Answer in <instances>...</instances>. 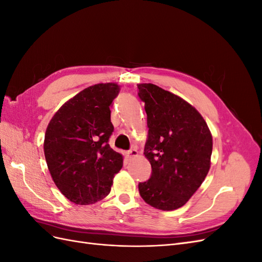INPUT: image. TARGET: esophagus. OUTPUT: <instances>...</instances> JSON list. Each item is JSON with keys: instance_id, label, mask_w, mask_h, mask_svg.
<instances>
[{"instance_id": "1", "label": "esophagus", "mask_w": 262, "mask_h": 262, "mask_svg": "<svg viewBox=\"0 0 262 262\" xmlns=\"http://www.w3.org/2000/svg\"><path fill=\"white\" fill-rule=\"evenodd\" d=\"M138 155H139V153H138V150L136 148H132V149L128 150V152H125V157L129 158V160H131V158L137 157Z\"/></svg>"}]
</instances>
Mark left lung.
Masks as SVG:
<instances>
[{
  "instance_id": "obj_1",
  "label": "left lung",
  "mask_w": 262,
  "mask_h": 262,
  "mask_svg": "<svg viewBox=\"0 0 262 262\" xmlns=\"http://www.w3.org/2000/svg\"><path fill=\"white\" fill-rule=\"evenodd\" d=\"M148 134L144 155L152 166L139 191L147 204L163 211L181 208L207 177L212 134L198 110L177 95L154 84H139Z\"/></svg>"
}]
</instances>
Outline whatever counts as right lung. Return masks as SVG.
Segmentation results:
<instances>
[{
  "instance_id": "1",
  "label": "right lung",
  "mask_w": 262,
  "mask_h": 262,
  "mask_svg": "<svg viewBox=\"0 0 262 262\" xmlns=\"http://www.w3.org/2000/svg\"><path fill=\"white\" fill-rule=\"evenodd\" d=\"M119 92L116 83L87 87L62 105L47 126L43 150L50 175L75 204L104 199L122 168V155L108 144L114 132L110 106Z\"/></svg>"
}]
</instances>
